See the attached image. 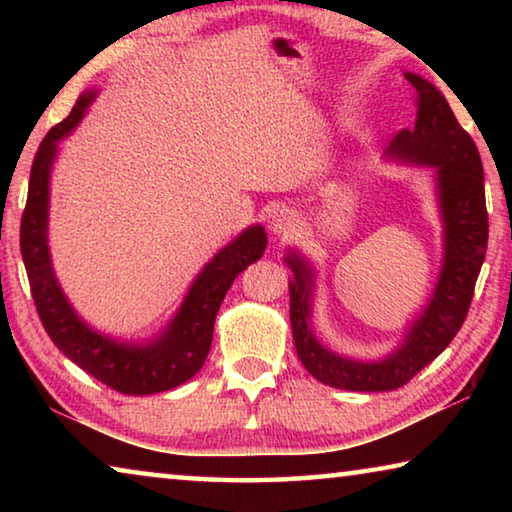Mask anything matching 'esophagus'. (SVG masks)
Masks as SVG:
<instances>
[{
    "mask_svg": "<svg viewBox=\"0 0 512 512\" xmlns=\"http://www.w3.org/2000/svg\"><path fill=\"white\" fill-rule=\"evenodd\" d=\"M298 230V216L291 210H277L271 216V232L277 237H291Z\"/></svg>",
    "mask_w": 512,
    "mask_h": 512,
    "instance_id": "1",
    "label": "esophagus"
}]
</instances>
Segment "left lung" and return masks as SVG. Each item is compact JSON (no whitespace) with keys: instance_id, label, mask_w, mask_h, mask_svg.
Instances as JSON below:
<instances>
[{"instance_id":"1","label":"left lung","mask_w":512,"mask_h":512,"mask_svg":"<svg viewBox=\"0 0 512 512\" xmlns=\"http://www.w3.org/2000/svg\"><path fill=\"white\" fill-rule=\"evenodd\" d=\"M415 90V126L395 135L386 158L433 169L440 221L443 266L422 314L406 329L402 343L379 361H359L327 350L311 329L316 271L298 250H289V314L298 359L311 377L343 391H395L443 352L461 329L474 284L488 248L483 164L476 144L458 124L447 99L427 79L404 72Z\"/></svg>"}]
</instances>
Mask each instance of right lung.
Instances as JSON below:
<instances>
[{
	"mask_svg": "<svg viewBox=\"0 0 512 512\" xmlns=\"http://www.w3.org/2000/svg\"><path fill=\"white\" fill-rule=\"evenodd\" d=\"M97 92H85L69 117L51 128L36 153L29 178L27 207L20 225V250L27 266L31 296L56 348L94 379L124 395H151L171 391L203 368L212 345L214 320L225 293L246 266L266 250V230L250 225L223 246L196 275L183 305L171 323L151 341L124 343L92 329L69 305L51 266L47 241L49 228V178L58 144L72 135L88 112Z\"/></svg>",
	"mask_w": 512,
	"mask_h": 512,
	"instance_id": "right-lung-1",
	"label": "right lung"
}]
</instances>
